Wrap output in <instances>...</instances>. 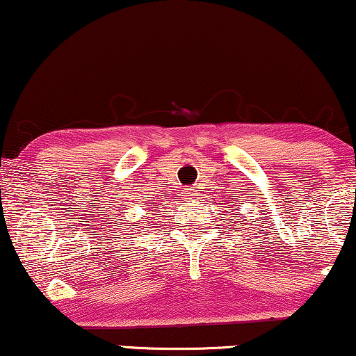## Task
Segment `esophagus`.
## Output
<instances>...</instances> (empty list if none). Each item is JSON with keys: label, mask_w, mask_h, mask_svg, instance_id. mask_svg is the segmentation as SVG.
Instances as JSON below:
<instances>
[{"label": "esophagus", "mask_w": 356, "mask_h": 356, "mask_svg": "<svg viewBox=\"0 0 356 356\" xmlns=\"http://www.w3.org/2000/svg\"><path fill=\"white\" fill-rule=\"evenodd\" d=\"M184 195H186L187 199H192V194H191V192H186V194H184Z\"/></svg>", "instance_id": "34e87169"}]
</instances>
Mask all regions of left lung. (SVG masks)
Wrapping results in <instances>:
<instances>
[{"instance_id": "1", "label": "left lung", "mask_w": 356, "mask_h": 356, "mask_svg": "<svg viewBox=\"0 0 356 356\" xmlns=\"http://www.w3.org/2000/svg\"><path fill=\"white\" fill-rule=\"evenodd\" d=\"M236 204H232V207H231V211H232V214H234V211H239L238 207H234ZM232 218H239V216H232ZM239 226H243V224H239Z\"/></svg>"}]
</instances>
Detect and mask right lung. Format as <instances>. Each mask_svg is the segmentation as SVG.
Returning <instances> with one entry per match:
<instances>
[{
  "label": "right lung",
  "instance_id": "obj_1",
  "mask_svg": "<svg viewBox=\"0 0 356 356\" xmlns=\"http://www.w3.org/2000/svg\"><path fill=\"white\" fill-rule=\"evenodd\" d=\"M138 202V201H137ZM142 207H144V209L147 211V212H150L154 209V206H155V202L154 201H149V199H142V204H140Z\"/></svg>",
  "mask_w": 356,
  "mask_h": 356
}]
</instances>
